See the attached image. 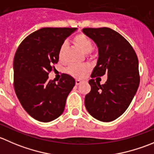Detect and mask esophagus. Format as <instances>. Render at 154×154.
Wrapping results in <instances>:
<instances>
[{
  "mask_svg": "<svg viewBox=\"0 0 154 154\" xmlns=\"http://www.w3.org/2000/svg\"><path fill=\"white\" fill-rule=\"evenodd\" d=\"M81 83H82L81 80H76V85H80Z\"/></svg>",
  "mask_w": 154,
  "mask_h": 154,
  "instance_id": "esophagus-1",
  "label": "esophagus"
}]
</instances>
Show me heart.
<instances>
[{
    "mask_svg": "<svg viewBox=\"0 0 154 154\" xmlns=\"http://www.w3.org/2000/svg\"><path fill=\"white\" fill-rule=\"evenodd\" d=\"M74 43L84 54H89L93 50V44L89 38H88L86 35L83 34H80L76 35L74 37ZM67 42H63L60 46L58 53L59 59L61 62L65 61V53H66ZM90 69V67L87 65H71L68 68V72L73 77L81 78L84 77Z\"/></svg>",
    "mask_w": 154,
    "mask_h": 154,
    "instance_id": "heart-1",
    "label": "heart"
}]
</instances>
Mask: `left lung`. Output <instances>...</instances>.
Wrapping results in <instances>:
<instances>
[{
  "instance_id": "1",
  "label": "left lung",
  "mask_w": 154,
  "mask_h": 154,
  "mask_svg": "<svg viewBox=\"0 0 154 154\" xmlns=\"http://www.w3.org/2000/svg\"><path fill=\"white\" fill-rule=\"evenodd\" d=\"M83 32L98 48L91 77L107 74L104 84L89 80L91 91L85 97V106L96 120L113 121L126 111L139 86L138 57L131 44L111 28H87Z\"/></svg>"
}]
</instances>
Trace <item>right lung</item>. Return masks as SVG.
Returning <instances> with one entry per match:
<instances>
[{"label": "right lung", "instance_id": "1", "mask_svg": "<svg viewBox=\"0 0 154 154\" xmlns=\"http://www.w3.org/2000/svg\"><path fill=\"white\" fill-rule=\"evenodd\" d=\"M76 28H43L23 40L13 60V86L27 113L41 122L56 120L63 113L68 94L75 85L71 76L62 74L57 83L49 74L59 62L60 46Z\"/></svg>", "mask_w": 154, "mask_h": 154}]
</instances>
